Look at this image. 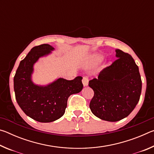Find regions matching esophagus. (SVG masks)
I'll return each instance as SVG.
<instances>
[{
    "label": "esophagus",
    "mask_w": 154,
    "mask_h": 154,
    "mask_svg": "<svg viewBox=\"0 0 154 154\" xmlns=\"http://www.w3.org/2000/svg\"><path fill=\"white\" fill-rule=\"evenodd\" d=\"M88 82H89V79H88V77H83L82 83H83V86H84V87H85V86H88Z\"/></svg>",
    "instance_id": "1"
}]
</instances>
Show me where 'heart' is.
Returning a JSON list of instances; mask_svg holds the SVG:
<instances>
[{
    "label": "heart",
    "instance_id": "heart-1",
    "mask_svg": "<svg viewBox=\"0 0 154 154\" xmlns=\"http://www.w3.org/2000/svg\"><path fill=\"white\" fill-rule=\"evenodd\" d=\"M101 58H102V56L100 54H93L90 57V62L92 63H96V62L100 60Z\"/></svg>",
    "mask_w": 154,
    "mask_h": 154
}]
</instances>
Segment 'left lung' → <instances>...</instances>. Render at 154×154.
<instances>
[{
  "instance_id": "left-lung-1",
  "label": "left lung",
  "mask_w": 154,
  "mask_h": 154,
  "mask_svg": "<svg viewBox=\"0 0 154 154\" xmlns=\"http://www.w3.org/2000/svg\"><path fill=\"white\" fill-rule=\"evenodd\" d=\"M118 59L89 82L94 92L90 108L97 118L118 122L128 116L139 103L142 82L139 67L130 54L116 49Z\"/></svg>"
}]
</instances>
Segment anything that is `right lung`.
Returning <instances> with one entry per match:
<instances>
[{
	"mask_svg": "<svg viewBox=\"0 0 154 154\" xmlns=\"http://www.w3.org/2000/svg\"><path fill=\"white\" fill-rule=\"evenodd\" d=\"M54 50L48 44L34 47L20 62L14 79L15 98L20 108L26 116L42 123L60 118L65 113L69 96L83 89L81 76L70 81L58 78L46 85L34 83V64Z\"/></svg>",
	"mask_w": 154,
	"mask_h": 154,
	"instance_id": "obj_1",
	"label": "right lung"
}]
</instances>
